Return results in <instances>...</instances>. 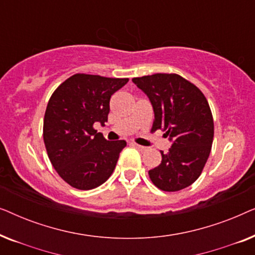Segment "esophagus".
Returning <instances> with one entry per match:
<instances>
[{
    "mask_svg": "<svg viewBox=\"0 0 255 255\" xmlns=\"http://www.w3.org/2000/svg\"><path fill=\"white\" fill-rule=\"evenodd\" d=\"M132 145H133V146H134V147H137V148L139 149V151H145V149H146V147H145V146L138 145V144H135V142H132Z\"/></svg>",
    "mask_w": 255,
    "mask_h": 255,
    "instance_id": "34e87169",
    "label": "esophagus"
}]
</instances>
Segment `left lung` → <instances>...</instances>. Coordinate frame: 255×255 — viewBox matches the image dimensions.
Returning a JSON list of instances; mask_svg holds the SVG:
<instances>
[{
    "mask_svg": "<svg viewBox=\"0 0 255 255\" xmlns=\"http://www.w3.org/2000/svg\"><path fill=\"white\" fill-rule=\"evenodd\" d=\"M151 101L152 128L165 131L173 141L161 152V163L148 170L149 179L163 191H179L201 175L214 140V118L204 94L179 74L156 73L132 79Z\"/></svg>",
    "mask_w": 255,
    "mask_h": 255,
    "instance_id": "1",
    "label": "left lung"
}]
</instances>
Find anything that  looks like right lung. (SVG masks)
Masks as SVG:
<instances>
[{
  "instance_id": "add662e5",
  "label": "right lung",
  "mask_w": 255,
  "mask_h": 255,
  "mask_svg": "<svg viewBox=\"0 0 255 255\" xmlns=\"http://www.w3.org/2000/svg\"><path fill=\"white\" fill-rule=\"evenodd\" d=\"M128 79L100 75H72L48 101L43 137L48 159L69 186L89 190L109 179L125 140L109 141L94 128L108 121L110 97Z\"/></svg>"
}]
</instances>
